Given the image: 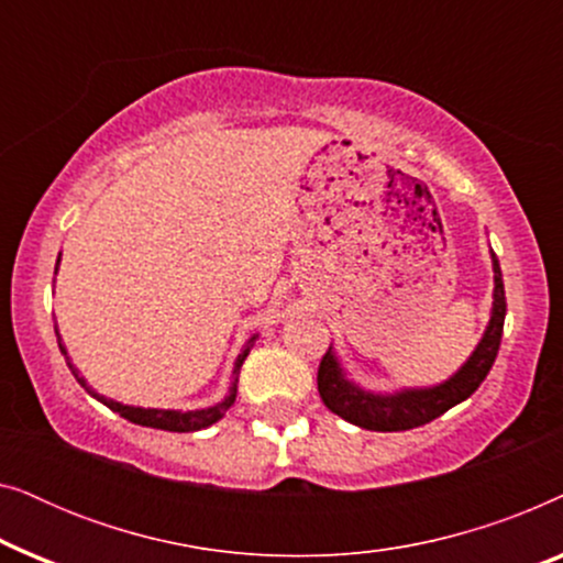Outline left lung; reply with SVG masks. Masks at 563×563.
I'll return each mask as SVG.
<instances>
[{
  "label": "left lung",
  "mask_w": 563,
  "mask_h": 563,
  "mask_svg": "<svg viewBox=\"0 0 563 563\" xmlns=\"http://www.w3.org/2000/svg\"><path fill=\"white\" fill-rule=\"evenodd\" d=\"M492 268H495V302H492L489 325L484 330V338L476 345V351L449 382L428 389H402L395 391V395H372V391H364L345 379L341 364H338L333 351L328 349L318 368V391L328 410L358 428L379 430V433H397V430L426 426V422L449 412L453 405L472 397L479 389V384L487 379L492 364H495L505 328L507 299L503 272H499V261L495 253H492Z\"/></svg>",
  "instance_id": "8db88e82"
}]
</instances>
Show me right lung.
<instances>
[{
    "instance_id": "right-lung-1",
    "label": "right lung",
    "mask_w": 563,
    "mask_h": 563,
    "mask_svg": "<svg viewBox=\"0 0 563 563\" xmlns=\"http://www.w3.org/2000/svg\"><path fill=\"white\" fill-rule=\"evenodd\" d=\"M58 261H60V256H58ZM56 335H58V330H56ZM253 341H256V335L251 338L249 345H245V351L241 353V356H238V361H235V374H238V368L243 366L245 356H249ZM58 349H60V353H64V356H66V349H64V343H60V335H58ZM66 364H68V368H71V374L76 376V382H79L81 387L87 389L91 397H97L99 402L110 407L112 412H120L122 418L130 420V422H135V426L168 430V433H195V430L210 428L212 422H218V420L222 418V415H225V412L230 410V407H233V402H235V391H238V387H235L238 379H235L233 387H230V395H228L225 399H222L220 405L207 407V410H189V412H181V410H145V407L122 405V402H114V399H107V397H102V395H97L95 389L87 387V382H84L81 376H79V372H76V368L71 366V361H68V356H66Z\"/></svg>"
}]
</instances>
